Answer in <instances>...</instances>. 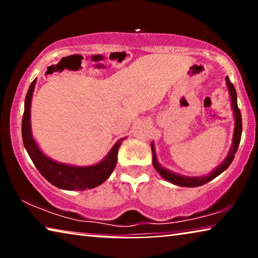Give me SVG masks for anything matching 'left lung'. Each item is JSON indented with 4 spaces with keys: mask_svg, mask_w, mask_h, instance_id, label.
<instances>
[{
    "mask_svg": "<svg viewBox=\"0 0 258 258\" xmlns=\"http://www.w3.org/2000/svg\"><path fill=\"white\" fill-rule=\"evenodd\" d=\"M227 84L229 88V93H230L231 96V105L232 109H234V114H235V132H234V140H232V147L230 149V153H229L228 157L225 158L223 163H222L220 167H217L215 170L209 174L208 176H203V177H184V176H179L176 175L174 172L167 170V169L162 168L158 162L156 160V155H155V149H154V144L151 143V150H153V164L154 168L156 169V171L160 174L162 177L167 179L170 183H174L176 185H181V186H199L202 184H206V183L213 181L215 177H217L218 175L222 174L225 169H227L229 165L231 164L232 160H234L236 151L238 149L239 142H241V136H242V115L241 111H239V108L237 105V94H236L235 87L234 84L230 82L229 77H227Z\"/></svg>",
    "mask_w": 258,
    "mask_h": 258,
    "instance_id": "8db88e82",
    "label": "left lung"
}]
</instances>
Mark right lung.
<instances>
[{"label":"right lung","mask_w":258,"mask_h":258,"mask_svg":"<svg viewBox=\"0 0 258 258\" xmlns=\"http://www.w3.org/2000/svg\"><path fill=\"white\" fill-rule=\"evenodd\" d=\"M36 80L31 82L24 101V112L22 118V140L26 150L41 175L52 185L64 190L93 189L107 179L117 163L118 148L121 140L112 147L110 153L98 164L90 167H72L50 160L38 149L37 144L31 136L30 130V104L31 96Z\"/></svg>","instance_id":"add662e5"}]
</instances>
